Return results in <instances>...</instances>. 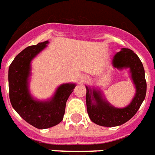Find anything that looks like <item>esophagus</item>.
<instances>
[{
  "label": "esophagus",
  "instance_id": "34e87169",
  "mask_svg": "<svg viewBox=\"0 0 155 155\" xmlns=\"http://www.w3.org/2000/svg\"><path fill=\"white\" fill-rule=\"evenodd\" d=\"M83 78H84V80H88V77H87V76H84V77H83Z\"/></svg>",
  "mask_w": 155,
  "mask_h": 155
}]
</instances>
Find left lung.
I'll list each match as a JSON object with an SVG mask.
<instances>
[{
  "instance_id": "8db88e82",
  "label": "left lung",
  "mask_w": 155,
  "mask_h": 155,
  "mask_svg": "<svg viewBox=\"0 0 155 155\" xmlns=\"http://www.w3.org/2000/svg\"><path fill=\"white\" fill-rule=\"evenodd\" d=\"M112 65L119 70L129 69L135 87V95L127 106L119 108L104 99L101 91L86 86V104L89 118L95 124L108 127L120 126L130 120L142 105L147 93L144 68L139 56L132 50L122 48L113 57Z\"/></svg>"
}]
</instances>
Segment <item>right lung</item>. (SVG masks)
<instances>
[{"label": "right lung", "mask_w": 155, "mask_h": 155, "mask_svg": "<svg viewBox=\"0 0 155 155\" xmlns=\"http://www.w3.org/2000/svg\"><path fill=\"white\" fill-rule=\"evenodd\" d=\"M48 41L25 48L14 58L8 68L9 99L12 107L25 121L38 129L57 125L64 119L66 102L75 84L66 83L58 87L46 100L35 99L30 92L31 63L48 46Z\"/></svg>", "instance_id": "add662e5"}]
</instances>
